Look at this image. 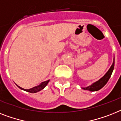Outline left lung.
Instances as JSON below:
<instances>
[{
  "label": "left lung",
  "instance_id": "left-lung-1",
  "mask_svg": "<svg viewBox=\"0 0 121 121\" xmlns=\"http://www.w3.org/2000/svg\"><path fill=\"white\" fill-rule=\"evenodd\" d=\"M114 68V59H113V63L111 66L110 67L109 70L108 71V72L103 76V77L99 79L98 81H96L95 83H93V84L89 85V86L85 87V88H81L84 90H88V91H97L98 90L101 89L103 87L106 85L110 77L111 76L112 73L113 71Z\"/></svg>",
  "mask_w": 121,
  "mask_h": 121
}]
</instances>
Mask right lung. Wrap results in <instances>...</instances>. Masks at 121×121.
Segmentation results:
<instances>
[{"mask_svg": "<svg viewBox=\"0 0 121 121\" xmlns=\"http://www.w3.org/2000/svg\"><path fill=\"white\" fill-rule=\"evenodd\" d=\"M49 81H50V79L47 80V81H44V82H42L41 84H40L39 85H38V86H35V87H33V88H31V89H23V88H21V87H20L19 86H18L17 84H16V85L18 86L20 89H22V90H23V91H26V92H29V93H35L38 92V91H41L42 89H44V88H45V86H47V84H48V83H49Z\"/></svg>", "mask_w": 121, "mask_h": 121, "instance_id": "right-lung-1", "label": "right lung"}]
</instances>
